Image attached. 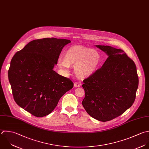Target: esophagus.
<instances>
[{
  "label": "esophagus",
  "mask_w": 149,
  "mask_h": 149,
  "mask_svg": "<svg viewBox=\"0 0 149 149\" xmlns=\"http://www.w3.org/2000/svg\"><path fill=\"white\" fill-rule=\"evenodd\" d=\"M81 83L79 82H76L74 83V87H75V88L79 87V86H81Z\"/></svg>",
  "instance_id": "obj_1"
}]
</instances>
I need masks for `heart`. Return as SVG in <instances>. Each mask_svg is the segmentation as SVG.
I'll return each instance as SVG.
<instances>
[{
    "label": "heart",
    "mask_w": 149,
    "mask_h": 149,
    "mask_svg": "<svg viewBox=\"0 0 149 149\" xmlns=\"http://www.w3.org/2000/svg\"><path fill=\"white\" fill-rule=\"evenodd\" d=\"M100 62V56L96 50L74 46L66 51L63 59H58L57 65L65 74L69 73L70 66H74L77 76L80 78H85L96 71Z\"/></svg>",
    "instance_id": "b5f03b06"
}]
</instances>
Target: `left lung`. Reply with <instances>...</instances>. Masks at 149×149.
I'll list each match as a JSON object with an SVG mask.
<instances>
[{
	"label": "left lung",
	"mask_w": 149,
	"mask_h": 149,
	"mask_svg": "<svg viewBox=\"0 0 149 149\" xmlns=\"http://www.w3.org/2000/svg\"><path fill=\"white\" fill-rule=\"evenodd\" d=\"M109 57L85 79L82 105L92 117L102 122L123 114L134 104L139 85L136 66L126 53L110 46L96 45Z\"/></svg>",
	"instance_id": "obj_1"
}]
</instances>
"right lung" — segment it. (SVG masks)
Wrapping results in <instances>:
<instances>
[{
  "label": "right lung",
  "instance_id": "add662e5",
  "mask_svg": "<svg viewBox=\"0 0 149 149\" xmlns=\"http://www.w3.org/2000/svg\"><path fill=\"white\" fill-rule=\"evenodd\" d=\"M65 39L43 38L29 42L13 57L8 77L15 103L36 117L51 113L61 97L74 86L71 79L53 70Z\"/></svg>",
  "mask_w": 149,
  "mask_h": 149
}]
</instances>
